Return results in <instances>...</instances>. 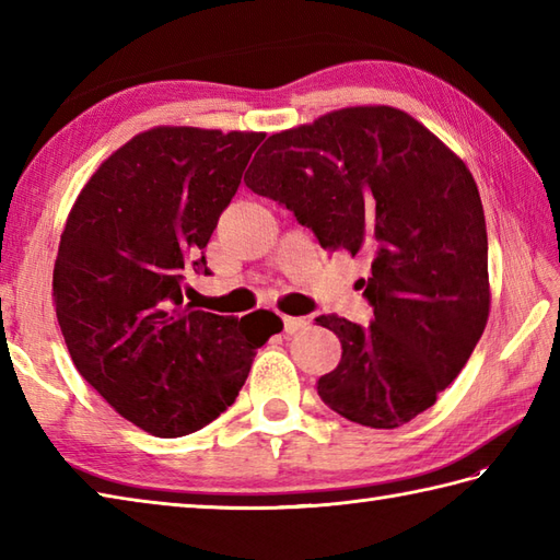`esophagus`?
I'll use <instances>...</instances> for the list:
<instances>
[{"mask_svg": "<svg viewBox=\"0 0 560 560\" xmlns=\"http://www.w3.org/2000/svg\"><path fill=\"white\" fill-rule=\"evenodd\" d=\"M307 325L305 317H291V315H283V329L289 331V335H293V331H299Z\"/></svg>", "mask_w": 560, "mask_h": 560, "instance_id": "esophagus-1", "label": "esophagus"}]
</instances>
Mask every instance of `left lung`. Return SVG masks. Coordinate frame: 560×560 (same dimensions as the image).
I'll return each instance as SVG.
<instances>
[{"label":"left lung","instance_id":"obj_1","mask_svg":"<svg viewBox=\"0 0 560 560\" xmlns=\"http://www.w3.org/2000/svg\"><path fill=\"white\" fill-rule=\"evenodd\" d=\"M327 253L371 261L365 329L319 315L341 361L317 395L343 419L399 428L433 407L489 323V237L467 165L392 105H355L271 135L245 173Z\"/></svg>","mask_w":560,"mask_h":560}]
</instances>
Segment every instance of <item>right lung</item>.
<instances>
[{
	"label": "right lung",
	"instance_id": "add662e5",
	"mask_svg": "<svg viewBox=\"0 0 560 560\" xmlns=\"http://www.w3.org/2000/svg\"><path fill=\"white\" fill-rule=\"evenodd\" d=\"M261 132L161 125L105 159L71 207L52 305L71 361L110 407L156 438H180L235 401L269 311L241 319L183 305L185 269L237 192Z\"/></svg>",
	"mask_w": 560,
	"mask_h": 560
}]
</instances>
